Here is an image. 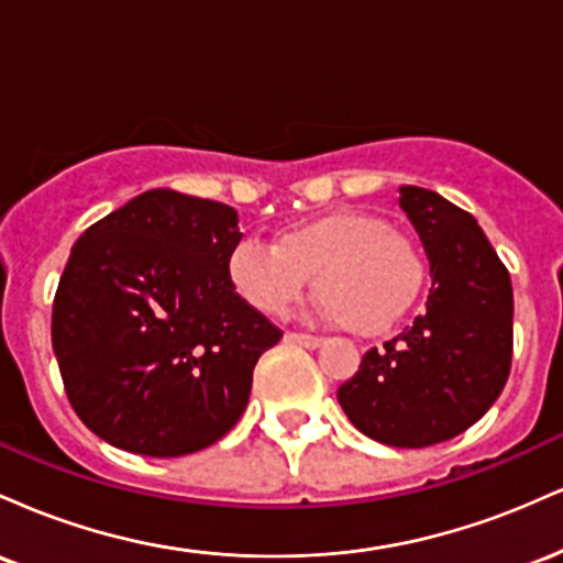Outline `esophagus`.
Instances as JSON below:
<instances>
[{"mask_svg":"<svg viewBox=\"0 0 563 563\" xmlns=\"http://www.w3.org/2000/svg\"><path fill=\"white\" fill-rule=\"evenodd\" d=\"M286 339L307 349H320L325 344V339H320V335H309V333H286Z\"/></svg>","mask_w":563,"mask_h":563,"instance_id":"34e87169","label":"esophagus"}]
</instances>
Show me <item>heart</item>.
<instances>
[{
  "mask_svg": "<svg viewBox=\"0 0 563 563\" xmlns=\"http://www.w3.org/2000/svg\"><path fill=\"white\" fill-rule=\"evenodd\" d=\"M228 275L238 294L269 318H286L314 277L322 318L357 335H378L418 301L426 262L384 217L341 209L288 224L273 245L235 243Z\"/></svg>",
  "mask_w": 563,
  "mask_h": 563,
  "instance_id": "heart-1",
  "label": "heart"
}]
</instances>
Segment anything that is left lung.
Instances as JSON below:
<instances>
[{"instance_id": "obj_1", "label": "left lung", "mask_w": 563, "mask_h": 563, "mask_svg": "<svg viewBox=\"0 0 563 563\" xmlns=\"http://www.w3.org/2000/svg\"><path fill=\"white\" fill-rule=\"evenodd\" d=\"M399 206L431 262L426 312L365 352L341 384L346 418L389 448H429L474 426L500 397L514 354V288L476 219L426 187Z\"/></svg>"}]
</instances>
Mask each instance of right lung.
I'll use <instances>...</instances> for the list:
<instances>
[{"label": "right lung", "mask_w": 563, "mask_h": 563, "mask_svg": "<svg viewBox=\"0 0 563 563\" xmlns=\"http://www.w3.org/2000/svg\"><path fill=\"white\" fill-rule=\"evenodd\" d=\"M228 203L147 190L70 249L53 303L68 402L113 448L179 457L222 439L283 331L235 294Z\"/></svg>", "instance_id": "right-lung-1"}]
</instances>
